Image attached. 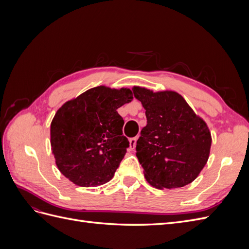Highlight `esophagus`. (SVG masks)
Here are the masks:
<instances>
[{
    "instance_id": "34e87169",
    "label": "esophagus",
    "mask_w": 249,
    "mask_h": 249,
    "mask_svg": "<svg viewBox=\"0 0 249 249\" xmlns=\"http://www.w3.org/2000/svg\"><path fill=\"white\" fill-rule=\"evenodd\" d=\"M136 143H137V137H134L130 139V148L134 149L136 147Z\"/></svg>"
}]
</instances>
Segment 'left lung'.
Returning a JSON list of instances; mask_svg holds the SVG:
<instances>
[{
	"instance_id": "left-lung-1",
	"label": "left lung",
	"mask_w": 249,
	"mask_h": 249,
	"mask_svg": "<svg viewBox=\"0 0 249 249\" xmlns=\"http://www.w3.org/2000/svg\"><path fill=\"white\" fill-rule=\"evenodd\" d=\"M132 90L147 119L136 145L146 180L157 189L192 183L210 156L212 136L208 124L176 91L140 86Z\"/></svg>"
}]
</instances>
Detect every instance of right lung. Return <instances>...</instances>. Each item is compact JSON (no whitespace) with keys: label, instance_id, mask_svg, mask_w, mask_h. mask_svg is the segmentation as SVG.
I'll list each match as a JSON object with an SVG mask.
<instances>
[{"label":"right lung","instance_id":"1","mask_svg":"<svg viewBox=\"0 0 249 249\" xmlns=\"http://www.w3.org/2000/svg\"><path fill=\"white\" fill-rule=\"evenodd\" d=\"M130 88L101 85L65 102L51 123V146L62 175L80 187L114 177L130 143L117 109L133 101Z\"/></svg>","mask_w":249,"mask_h":249}]
</instances>
